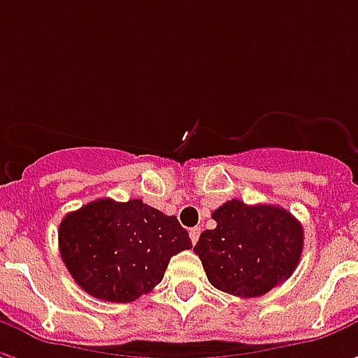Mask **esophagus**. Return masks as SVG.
Listing matches in <instances>:
<instances>
[{"mask_svg": "<svg viewBox=\"0 0 358 358\" xmlns=\"http://www.w3.org/2000/svg\"><path fill=\"white\" fill-rule=\"evenodd\" d=\"M199 234H201V228H197V226L189 230V240H192V243H194V245L197 243V240H199Z\"/></svg>", "mask_w": 358, "mask_h": 358, "instance_id": "esophagus-1", "label": "esophagus"}]
</instances>
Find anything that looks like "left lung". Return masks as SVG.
Here are the masks:
<instances>
[{"label": "left lung", "mask_w": 358, "mask_h": 358, "mask_svg": "<svg viewBox=\"0 0 358 358\" xmlns=\"http://www.w3.org/2000/svg\"><path fill=\"white\" fill-rule=\"evenodd\" d=\"M217 228L205 230L194 251L209 282L238 297H259L285 282L303 251V226L276 205L226 201L213 213Z\"/></svg>", "instance_id": "8db88e82"}]
</instances>
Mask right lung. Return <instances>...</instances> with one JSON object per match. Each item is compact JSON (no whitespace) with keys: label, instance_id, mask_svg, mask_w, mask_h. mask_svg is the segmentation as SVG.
Instances as JSON below:
<instances>
[{"label":"right lung","instance_id":"add662e5","mask_svg":"<svg viewBox=\"0 0 358 358\" xmlns=\"http://www.w3.org/2000/svg\"><path fill=\"white\" fill-rule=\"evenodd\" d=\"M192 248L186 228L141 199H97L59 224V251L74 282L95 299L130 303L164 276L172 255Z\"/></svg>","mask_w":358,"mask_h":358}]
</instances>
